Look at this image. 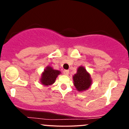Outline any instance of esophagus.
I'll use <instances>...</instances> for the list:
<instances>
[{
  "mask_svg": "<svg viewBox=\"0 0 129 129\" xmlns=\"http://www.w3.org/2000/svg\"><path fill=\"white\" fill-rule=\"evenodd\" d=\"M63 74H64L65 75H66V76H68L69 74V70H64L63 71Z\"/></svg>",
  "mask_w": 129,
  "mask_h": 129,
  "instance_id": "1",
  "label": "esophagus"
}]
</instances>
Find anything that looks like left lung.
Wrapping results in <instances>:
<instances>
[{
	"instance_id": "1",
	"label": "left lung",
	"mask_w": 129,
	"mask_h": 129,
	"mask_svg": "<svg viewBox=\"0 0 129 129\" xmlns=\"http://www.w3.org/2000/svg\"><path fill=\"white\" fill-rule=\"evenodd\" d=\"M73 84L76 90L79 92L88 90L92 84L90 74L83 66L78 68L77 72L73 76Z\"/></svg>"
}]
</instances>
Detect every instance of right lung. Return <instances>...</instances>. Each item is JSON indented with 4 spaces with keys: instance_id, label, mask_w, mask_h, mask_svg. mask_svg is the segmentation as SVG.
I'll use <instances>...</instances> for the list:
<instances>
[{
    "instance_id": "1",
    "label": "right lung",
    "mask_w": 129,
    "mask_h": 129,
    "mask_svg": "<svg viewBox=\"0 0 129 129\" xmlns=\"http://www.w3.org/2000/svg\"><path fill=\"white\" fill-rule=\"evenodd\" d=\"M61 73L59 70L53 69L51 67L47 66L41 74L40 82L44 86L52 85L55 82L57 76Z\"/></svg>"
}]
</instances>
